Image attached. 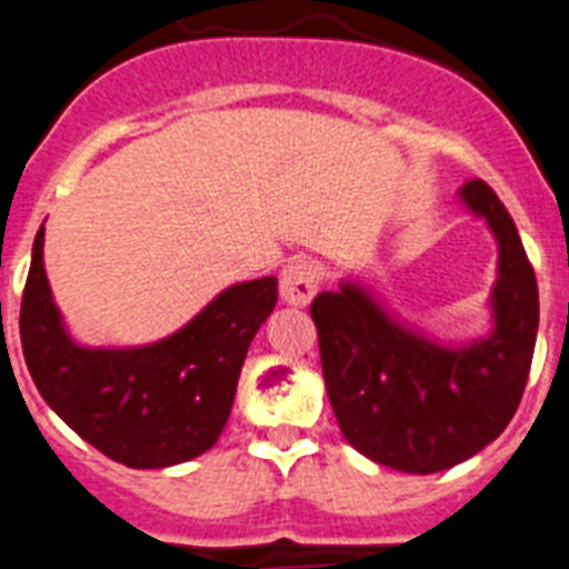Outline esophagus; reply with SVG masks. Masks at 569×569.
Segmentation results:
<instances>
[{
    "label": "esophagus",
    "mask_w": 569,
    "mask_h": 569,
    "mask_svg": "<svg viewBox=\"0 0 569 569\" xmlns=\"http://www.w3.org/2000/svg\"><path fill=\"white\" fill-rule=\"evenodd\" d=\"M319 267L313 261H290L284 270H281V279H279V290H281V299L293 308H305V305L317 296L319 288Z\"/></svg>",
    "instance_id": "esophagus-1"
}]
</instances>
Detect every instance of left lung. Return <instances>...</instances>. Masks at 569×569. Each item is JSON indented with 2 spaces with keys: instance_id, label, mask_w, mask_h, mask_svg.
I'll return each mask as SVG.
<instances>
[{
  "instance_id": "8db88e82",
  "label": "left lung",
  "mask_w": 569,
  "mask_h": 569,
  "mask_svg": "<svg viewBox=\"0 0 569 569\" xmlns=\"http://www.w3.org/2000/svg\"><path fill=\"white\" fill-rule=\"evenodd\" d=\"M460 196L487 218L501 250L487 339L443 348L417 337L357 284L310 302L325 388L345 440L400 472H440L492 443L516 415L536 351L538 284L516 221L478 178Z\"/></svg>"
}]
</instances>
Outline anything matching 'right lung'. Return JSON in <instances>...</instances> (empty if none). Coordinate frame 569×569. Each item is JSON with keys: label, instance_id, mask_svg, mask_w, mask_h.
<instances>
[{"label": "right lung", "instance_id": "right-lung-1", "mask_svg": "<svg viewBox=\"0 0 569 569\" xmlns=\"http://www.w3.org/2000/svg\"><path fill=\"white\" fill-rule=\"evenodd\" d=\"M33 238L19 337L42 400L106 458L163 469L210 449L236 400L247 348L276 308L273 276L232 284L187 328L143 348H80L62 328Z\"/></svg>", "mask_w": 569, "mask_h": 569}]
</instances>
